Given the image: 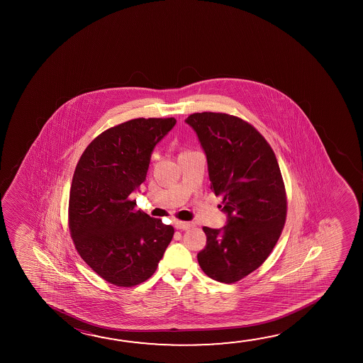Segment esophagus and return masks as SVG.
Listing matches in <instances>:
<instances>
[{"mask_svg":"<svg viewBox=\"0 0 363 363\" xmlns=\"http://www.w3.org/2000/svg\"><path fill=\"white\" fill-rule=\"evenodd\" d=\"M192 226H194V223H190V221H176L174 223V228L179 230H189Z\"/></svg>","mask_w":363,"mask_h":363,"instance_id":"obj_1","label":"esophagus"}]
</instances>
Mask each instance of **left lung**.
<instances>
[{
  "instance_id": "obj_1",
  "label": "left lung",
  "mask_w": 363,
  "mask_h": 363,
  "mask_svg": "<svg viewBox=\"0 0 363 363\" xmlns=\"http://www.w3.org/2000/svg\"><path fill=\"white\" fill-rule=\"evenodd\" d=\"M208 158L210 189L223 196L228 224L203 226L197 261L210 279L234 284L267 259L285 226L287 197L274 152L253 125L224 113H191ZM221 208V206H220Z\"/></svg>"
}]
</instances>
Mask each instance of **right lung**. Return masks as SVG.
<instances>
[{
    "label": "right lung",
    "mask_w": 363,
    "mask_h": 363,
    "mask_svg": "<svg viewBox=\"0 0 363 363\" xmlns=\"http://www.w3.org/2000/svg\"><path fill=\"white\" fill-rule=\"evenodd\" d=\"M174 124V118H139L115 125L87 145L76 166L68 203L72 240L108 284L147 281L172 240V226L135 210L129 196L143 184L155 144Z\"/></svg>",
    "instance_id": "right-lung-1"
}]
</instances>
